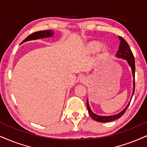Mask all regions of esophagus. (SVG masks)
Returning <instances> with one entry per match:
<instances>
[{
    "label": "esophagus",
    "instance_id": "esophagus-1",
    "mask_svg": "<svg viewBox=\"0 0 147 147\" xmlns=\"http://www.w3.org/2000/svg\"><path fill=\"white\" fill-rule=\"evenodd\" d=\"M86 81H87V79L85 77H81L80 78V82L81 83H85L86 82Z\"/></svg>",
    "mask_w": 147,
    "mask_h": 147
}]
</instances>
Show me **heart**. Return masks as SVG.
<instances>
[{
    "label": "heart",
    "instance_id": "heart-1",
    "mask_svg": "<svg viewBox=\"0 0 147 147\" xmlns=\"http://www.w3.org/2000/svg\"><path fill=\"white\" fill-rule=\"evenodd\" d=\"M101 47V43L98 42V41H92L88 43V44L86 46V51L88 54H95V52H97L98 50L100 49ZM108 48L104 47V48H102V50H101V55L102 56H106L108 54Z\"/></svg>",
    "mask_w": 147,
    "mask_h": 147
}]
</instances>
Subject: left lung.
Instances as JSON below:
<instances>
[{"instance_id":"8db88e82","label":"left lung","mask_w":147,"mask_h":147,"mask_svg":"<svg viewBox=\"0 0 147 147\" xmlns=\"http://www.w3.org/2000/svg\"><path fill=\"white\" fill-rule=\"evenodd\" d=\"M119 39L120 40V45H119V49L118 50L117 53L116 54V56H117V58H120V59H123L126 60L127 62L128 63V64L130 66V67L131 69V72L132 75H133V92H132V95L131 98L133 97L134 93L135 90V59L134 57L133 53H132L131 49H130L129 45L127 43V41L125 40V39L121 36H119ZM130 104V102L127 104L124 110H123L121 112H119V114H117V115H111V116H99L96 115V114L94 113V112L92 111L91 109H90L89 104H88V99L87 101H86V106H87V109L88 111V114L90 117H92V119L93 120L96 121H98V122L101 123H107L110 122V121H115L116 119H119V118L122 117L123 115V114L125 112L126 110L127 109L128 106Z\"/></svg>"}]
</instances>
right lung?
<instances>
[{"mask_svg": "<svg viewBox=\"0 0 147 147\" xmlns=\"http://www.w3.org/2000/svg\"><path fill=\"white\" fill-rule=\"evenodd\" d=\"M53 35H54V32L53 31H52V30H46L37 31V32H33V33H32L31 35L28 36V37H27L22 43H24L27 41L35 40V39H43V38L50 37Z\"/></svg>", "mask_w": 147, "mask_h": 147, "instance_id": "add662e5", "label": "right lung"}]
</instances>
